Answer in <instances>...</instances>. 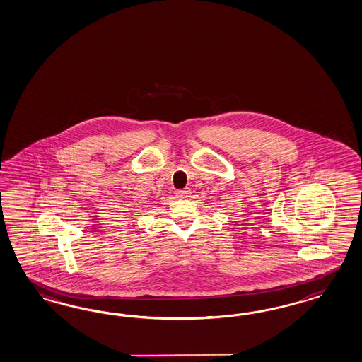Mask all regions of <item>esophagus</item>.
<instances>
[{
	"label": "esophagus",
	"instance_id": "1",
	"mask_svg": "<svg viewBox=\"0 0 362 362\" xmlns=\"http://www.w3.org/2000/svg\"><path fill=\"white\" fill-rule=\"evenodd\" d=\"M189 194H191V189H189V188H185V189L176 191V197H180V199L189 197Z\"/></svg>",
	"mask_w": 362,
	"mask_h": 362
}]
</instances>
